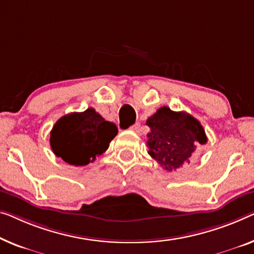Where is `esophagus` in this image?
Segmentation results:
<instances>
[{"label": "esophagus", "instance_id": "esophagus-1", "mask_svg": "<svg viewBox=\"0 0 254 254\" xmlns=\"http://www.w3.org/2000/svg\"><path fill=\"white\" fill-rule=\"evenodd\" d=\"M131 130L137 132V133H140V131H141V126H140V123H135L134 126H132Z\"/></svg>", "mask_w": 254, "mask_h": 254}]
</instances>
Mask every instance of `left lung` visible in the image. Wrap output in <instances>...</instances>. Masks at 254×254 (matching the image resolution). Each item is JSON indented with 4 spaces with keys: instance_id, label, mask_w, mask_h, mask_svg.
Segmentation results:
<instances>
[{
    "instance_id": "obj_1",
    "label": "left lung",
    "mask_w": 254,
    "mask_h": 254,
    "mask_svg": "<svg viewBox=\"0 0 254 254\" xmlns=\"http://www.w3.org/2000/svg\"><path fill=\"white\" fill-rule=\"evenodd\" d=\"M150 127L147 134L148 154L166 171H176L199 145L206 143L203 127L186 112H173L161 107L146 122Z\"/></svg>"
}]
</instances>
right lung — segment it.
Masks as SVG:
<instances>
[{"label":"right lung","instance_id":"right-lung-1","mask_svg":"<svg viewBox=\"0 0 254 254\" xmlns=\"http://www.w3.org/2000/svg\"><path fill=\"white\" fill-rule=\"evenodd\" d=\"M117 127L93 108L70 113L57 121L50 133L56 156L75 166L88 165L104 154L117 134Z\"/></svg>","mask_w":254,"mask_h":254}]
</instances>
